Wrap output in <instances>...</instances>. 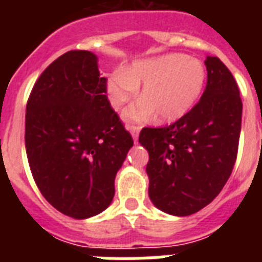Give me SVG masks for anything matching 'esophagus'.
<instances>
[{
  "label": "esophagus",
  "mask_w": 262,
  "mask_h": 262,
  "mask_svg": "<svg viewBox=\"0 0 262 262\" xmlns=\"http://www.w3.org/2000/svg\"><path fill=\"white\" fill-rule=\"evenodd\" d=\"M140 129H141V127L137 126V125H132V126H130V135H132V137H133V139H135V140L139 139Z\"/></svg>",
  "instance_id": "34e87169"
}]
</instances>
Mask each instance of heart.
Instances as JSON below:
<instances>
[{
	"instance_id": "b5f03b06",
	"label": "heart",
	"mask_w": 262,
	"mask_h": 262,
	"mask_svg": "<svg viewBox=\"0 0 262 262\" xmlns=\"http://www.w3.org/2000/svg\"><path fill=\"white\" fill-rule=\"evenodd\" d=\"M207 72L203 62L186 54L171 53L154 58L137 59L123 71L113 72L106 81L110 104L121 107L135 98L143 84L141 96L123 113L129 125L151 121L172 122L194 107L203 94Z\"/></svg>"
}]
</instances>
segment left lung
Here are the masks:
<instances>
[{
  "instance_id": "8db88e82",
  "label": "left lung",
  "mask_w": 262,
  "mask_h": 262,
  "mask_svg": "<svg viewBox=\"0 0 262 262\" xmlns=\"http://www.w3.org/2000/svg\"><path fill=\"white\" fill-rule=\"evenodd\" d=\"M205 67L207 87L200 102L170 126L144 127L139 137L149 154V199L170 215H191L212 203L236 160L239 88L217 57H207Z\"/></svg>"
}]
</instances>
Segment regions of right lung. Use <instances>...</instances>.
<instances>
[{"label":"right lung","mask_w":262,"mask_h":262,"mask_svg":"<svg viewBox=\"0 0 262 262\" xmlns=\"http://www.w3.org/2000/svg\"><path fill=\"white\" fill-rule=\"evenodd\" d=\"M98 57L72 50L36 80L27 102L26 151L36 186L61 213L87 219L114 197V179L133 147L111 108Z\"/></svg>","instance_id":"obj_1"}]
</instances>
